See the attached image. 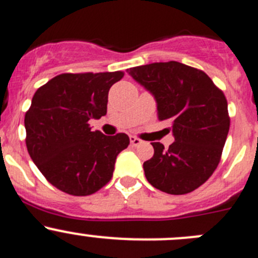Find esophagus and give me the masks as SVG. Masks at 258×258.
<instances>
[{"label":"esophagus","instance_id":"1","mask_svg":"<svg viewBox=\"0 0 258 258\" xmlns=\"http://www.w3.org/2000/svg\"><path fill=\"white\" fill-rule=\"evenodd\" d=\"M131 144L132 146L137 147V146H139V144H142V141L139 138H137V137L131 136Z\"/></svg>","mask_w":258,"mask_h":258}]
</instances>
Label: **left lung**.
<instances>
[{
  "label": "left lung",
  "mask_w": 258,
  "mask_h": 258,
  "mask_svg": "<svg viewBox=\"0 0 258 258\" xmlns=\"http://www.w3.org/2000/svg\"><path fill=\"white\" fill-rule=\"evenodd\" d=\"M126 72L153 95L158 120L172 122L175 142L168 149L152 143L153 157L143 163L147 180L171 195L191 192L220 161L230 124L224 94L207 73L175 60Z\"/></svg>",
  "instance_id": "1"
}]
</instances>
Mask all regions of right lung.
Masks as SVG:
<instances>
[{
    "instance_id": "1",
    "label": "right lung",
    "mask_w": 258,
    "mask_h": 258,
    "mask_svg": "<svg viewBox=\"0 0 258 258\" xmlns=\"http://www.w3.org/2000/svg\"><path fill=\"white\" fill-rule=\"evenodd\" d=\"M124 73H63L38 88L25 114L26 147L44 177L63 192L86 196L112 177L129 146L124 133L91 131L88 120L106 115L107 95Z\"/></svg>"
}]
</instances>
